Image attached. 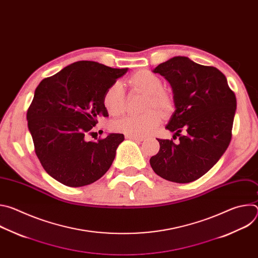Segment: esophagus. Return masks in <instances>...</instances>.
<instances>
[{
    "label": "esophagus",
    "mask_w": 258,
    "mask_h": 258,
    "mask_svg": "<svg viewBox=\"0 0 258 258\" xmlns=\"http://www.w3.org/2000/svg\"><path fill=\"white\" fill-rule=\"evenodd\" d=\"M125 138L128 140H133V141H137V142H143L144 139L141 137H137V136H132V135H125Z\"/></svg>",
    "instance_id": "esophagus-1"
}]
</instances>
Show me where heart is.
I'll list each match as a JSON object with an SVG mask.
<instances>
[{
	"instance_id": "obj_1",
	"label": "heart",
	"mask_w": 258,
	"mask_h": 258,
	"mask_svg": "<svg viewBox=\"0 0 258 258\" xmlns=\"http://www.w3.org/2000/svg\"><path fill=\"white\" fill-rule=\"evenodd\" d=\"M127 83L134 90L147 95L146 111L152 107L159 109L164 114L171 111L173 108L172 96L168 91L162 89V81L155 73L147 69L139 70L131 76ZM102 104L109 115H120L124 111V90L119 82L113 83L105 90ZM157 110H150L140 116H124L113 121L111 127L113 131L125 135L137 137L150 135L162 120V114Z\"/></svg>"
}]
</instances>
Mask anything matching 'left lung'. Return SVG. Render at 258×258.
I'll return each instance as SVG.
<instances>
[{"instance_id": "1", "label": "left lung", "mask_w": 258, "mask_h": 258, "mask_svg": "<svg viewBox=\"0 0 258 258\" xmlns=\"http://www.w3.org/2000/svg\"><path fill=\"white\" fill-rule=\"evenodd\" d=\"M153 72L171 86L175 110L165 128L179 137V143L157 139L160 149L151 157V167L164 179L191 182L205 174L229 147L236 96L222 71L188 57H173Z\"/></svg>"}]
</instances>
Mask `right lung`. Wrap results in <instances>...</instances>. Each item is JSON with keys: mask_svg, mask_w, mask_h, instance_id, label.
Masks as SVG:
<instances>
[{"mask_svg": "<svg viewBox=\"0 0 258 258\" xmlns=\"http://www.w3.org/2000/svg\"><path fill=\"white\" fill-rule=\"evenodd\" d=\"M127 68H111L94 61H78L44 79L27 110L34 152L53 178L68 187L98 180L111 166L122 134L88 141L103 107L105 90Z\"/></svg>", "mask_w": 258, "mask_h": 258, "instance_id": "1", "label": "right lung"}]
</instances>
